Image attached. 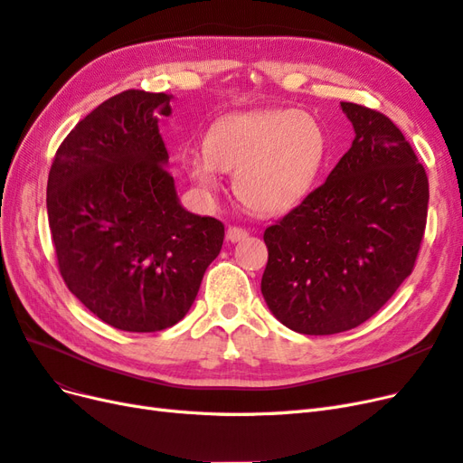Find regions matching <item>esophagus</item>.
<instances>
[{"label":"esophagus","instance_id":"obj_1","mask_svg":"<svg viewBox=\"0 0 463 463\" xmlns=\"http://www.w3.org/2000/svg\"><path fill=\"white\" fill-rule=\"evenodd\" d=\"M247 235H249V233H247V230H243V228H237V226H230V228H228V232H226V240H228V241H232V243H237V241H243Z\"/></svg>","mask_w":463,"mask_h":463}]
</instances>
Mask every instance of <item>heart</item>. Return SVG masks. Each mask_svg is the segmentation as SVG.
Returning <instances> with one entry per match:
<instances>
[{
  "mask_svg": "<svg viewBox=\"0 0 463 463\" xmlns=\"http://www.w3.org/2000/svg\"><path fill=\"white\" fill-rule=\"evenodd\" d=\"M325 148V131L311 114L291 108L247 111L218 119L185 170L204 194L218 193L222 172H235L240 201L255 213L276 214L311 189Z\"/></svg>",
  "mask_w": 463,
  "mask_h": 463,
  "instance_id": "obj_1",
  "label": "heart"
}]
</instances>
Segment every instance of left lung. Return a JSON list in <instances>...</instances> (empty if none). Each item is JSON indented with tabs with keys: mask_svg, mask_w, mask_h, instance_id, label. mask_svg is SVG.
<instances>
[{
	"mask_svg": "<svg viewBox=\"0 0 463 463\" xmlns=\"http://www.w3.org/2000/svg\"><path fill=\"white\" fill-rule=\"evenodd\" d=\"M355 138L325 184L264 232L260 291L299 334L328 335L369 320L415 266L429 179L384 114L342 102Z\"/></svg>",
	"mask_w": 463,
	"mask_h": 463,
	"instance_id": "obj_1",
	"label": "left lung"
}]
</instances>
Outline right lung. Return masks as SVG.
<instances>
[{
    "label": "right lung",
    "mask_w": 463,
    "mask_h": 463,
    "mask_svg": "<svg viewBox=\"0 0 463 463\" xmlns=\"http://www.w3.org/2000/svg\"><path fill=\"white\" fill-rule=\"evenodd\" d=\"M170 94L125 90L55 152L48 222L69 291L106 325L158 332L187 315L223 223L179 204L158 123Z\"/></svg>",
    "instance_id": "add662e5"
}]
</instances>
